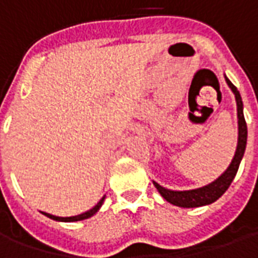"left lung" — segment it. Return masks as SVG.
Wrapping results in <instances>:
<instances>
[{
	"instance_id": "obj_1",
	"label": "left lung",
	"mask_w": 258,
	"mask_h": 258,
	"mask_svg": "<svg viewBox=\"0 0 258 258\" xmlns=\"http://www.w3.org/2000/svg\"><path fill=\"white\" fill-rule=\"evenodd\" d=\"M225 81H227L228 87L232 90L235 99H236V107H238V145H236V152L233 156L232 162L229 164V167L224 171V173L211 184L205 185L202 188H196V189L190 190H171L167 188H163L162 185L153 181V185L156 186L159 194L162 195L164 199L167 200L168 203L178 207H200V206L210 205L213 202H216L218 198H221L224 192L229 188V185L235 178V175L238 173L239 164L243 157L244 149H246V141H247V125H246V120L243 116V102L240 98L238 88L227 79L225 76Z\"/></svg>"
}]
</instances>
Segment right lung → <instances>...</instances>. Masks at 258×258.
I'll use <instances>...</instances> for the list:
<instances>
[{"mask_svg": "<svg viewBox=\"0 0 258 258\" xmlns=\"http://www.w3.org/2000/svg\"><path fill=\"white\" fill-rule=\"evenodd\" d=\"M103 200H105V196L102 198L98 203H96L91 210L85 211V213H83V214H79V216H73V217H58V216H52V214H48V213H44V211H41L44 216L49 217L51 220H55V221H63V222H73V221H81V220H85V218H90V217H92L94 214H95L96 211L101 209V206L103 205Z\"/></svg>", "mask_w": 258, "mask_h": 258, "instance_id": "right-lung-1", "label": "right lung"}]
</instances>
